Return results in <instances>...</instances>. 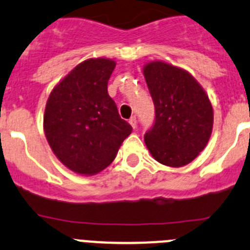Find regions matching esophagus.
<instances>
[{"mask_svg": "<svg viewBox=\"0 0 250 250\" xmlns=\"http://www.w3.org/2000/svg\"><path fill=\"white\" fill-rule=\"evenodd\" d=\"M129 125H132V127L133 128H136L137 127V120H136V117H130L129 118Z\"/></svg>", "mask_w": 250, "mask_h": 250, "instance_id": "34e87169", "label": "esophagus"}]
</instances>
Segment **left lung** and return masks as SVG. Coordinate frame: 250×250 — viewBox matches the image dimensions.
I'll return each mask as SVG.
<instances>
[{"mask_svg": "<svg viewBox=\"0 0 250 250\" xmlns=\"http://www.w3.org/2000/svg\"><path fill=\"white\" fill-rule=\"evenodd\" d=\"M143 75L152 96L156 121L145 136L148 150L159 163L179 168L206 148L213 129V107L208 94L189 72L150 61Z\"/></svg>", "mask_w": 250, "mask_h": 250, "instance_id": "obj_1", "label": "left lung"}]
</instances>
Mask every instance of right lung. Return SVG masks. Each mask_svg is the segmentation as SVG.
Here are the masks:
<instances>
[{"label": "right lung", "instance_id": "add662e5", "mask_svg": "<svg viewBox=\"0 0 250 250\" xmlns=\"http://www.w3.org/2000/svg\"><path fill=\"white\" fill-rule=\"evenodd\" d=\"M116 61H83L55 86L46 103L43 130L58 161L72 172L94 175L116 158L132 132L107 84Z\"/></svg>", "mask_w": 250, "mask_h": 250}]
</instances>
